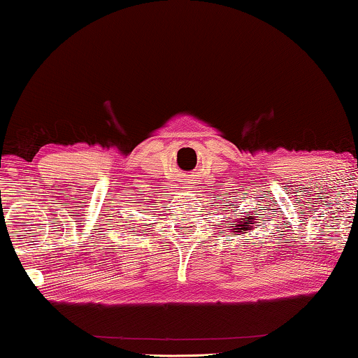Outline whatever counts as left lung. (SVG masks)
<instances>
[{
  "label": "left lung",
  "mask_w": 358,
  "mask_h": 358,
  "mask_svg": "<svg viewBox=\"0 0 358 358\" xmlns=\"http://www.w3.org/2000/svg\"><path fill=\"white\" fill-rule=\"evenodd\" d=\"M239 217H241V215H238V218H234L233 222H229V224H233L231 231L233 233H246L248 229L252 228L256 217H252L251 212H244V217L243 218H239Z\"/></svg>",
  "instance_id": "obj_1"
}]
</instances>
